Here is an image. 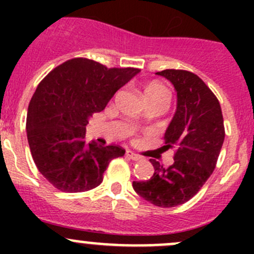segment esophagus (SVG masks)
<instances>
[{
	"label": "esophagus",
	"mask_w": 254,
	"mask_h": 254,
	"mask_svg": "<svg viewBox=\"0 0 254 254\" xmlns=\"http://www.w3.org/2000/svg\"><path fill=\"white\" fill-rule=\"evenodd\" d=\"M127 157H129L132 161H139L141 158V156H139L137 153L132 152V151H127Z\"/></svg>",
	"instance_id": "1"
}]
</instances>
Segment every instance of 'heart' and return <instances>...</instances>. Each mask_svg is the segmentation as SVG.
Instances as JSON below:
<instances>
[{"mask_svg": "<svg viewBox=\"0 0 254 254\" xmlns=\"http://www.w3.org/2000/svg\"><path fill=\"white\" fill-rule=\"evenodd\" d=\"M142 93L146 101H151V99L157 98L170 99V92H168L167 87L157 81L147 82V83L143 86Z\"/></svg>", "mask_w": 254, "mask_h": 254, "instance_id": "heart-1", "label": "heart"}]
</instances>
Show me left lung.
<instances>
[{"label": "left lung", "mask_w": 254, "mask_h": 254, "mask_svg": "<svg viewBox=\"0 0 254 254\" xmlns=\"http://www.w3.org/2000/svg\"><path fill=\"white\" fill-rule=\"evenodd\" d=\"M172 82L177 111L166 130V150L175 148V162L165 167L150 160L155 173L148 181L132 182L134 190L160 207H173L190 200L216 167L225 139L221 107L198 75L168 68L157 72Z\"/></svg>", "instance_id": "left-lung-1"}]
</instances>
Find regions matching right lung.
Wrapping results in <instances>:
<instances>
[{
  "label": "right lung",
  "mask_w": 254,
  "mask_h": 254,
  "mask_svg": "<svg viewBox=\"0 0 254 254\" xmlns=\"http://www.w3.org/2000/svg\"><path fill=\"white\" fill-rule=\"evenodd\" d=\"M139 71L73 58L38 84L28 107L27 136L35 166L51 186L65 193L96 188L113 158L124 156L118 145L86 142V125Z\"/></svg>",
  "instance_id": "right-lung-1"
}]
</instances>
